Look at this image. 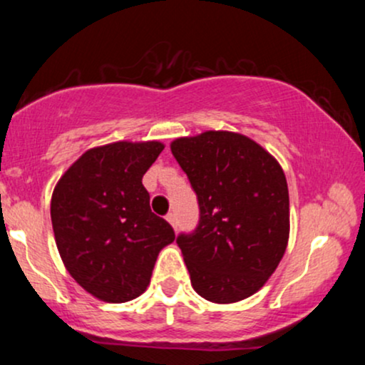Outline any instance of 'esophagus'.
Listing matches in <instances>:
<instances>
[{
  "instance_id": "esophagus-1",
  "label": "esophagus",
  "mask_w": 365,
  "mask_h": 365,
  "mask_svg": "<svg viewBox=\"0 0 365 365\" xmlns=\"http://www.w3.org/2000/svg\"><path fill=\"white\" fill-rule=\"evenodd\" d=\"M166 220H168V223L173 226V228H177V215H175V212H168V215H166Z\"/></svg>"
}]
</instances>
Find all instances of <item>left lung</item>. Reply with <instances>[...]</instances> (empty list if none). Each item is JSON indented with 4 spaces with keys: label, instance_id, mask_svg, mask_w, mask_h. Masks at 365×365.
<instances>
[{
    "label": "left lung",
    "instance_id": "obj_1",
    "mask_svg": "<svg viewBox=\"0 0 365 365\" xmlns=\"http://www.w3.org/2000/svg\"><path fill=\"white\" fill-rule=\"evenodd\" d=\"M199 202V223L177 244L194 290L216 304L244 300L267 282L290 233L282 166L249 137L209 132L171 142Z\"/></svg>",
    "mask_w": 365,
    "mask_h": 365
}]
</instances>
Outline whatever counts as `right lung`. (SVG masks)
<instances>
[{
  "label": "right lung",
  "mask_w": 365,
  "mask_h": 365,
  "mask_svg": "<svg viewBox=\"0 0 365 365\" xmlns=\"http://www.w3.org/2000/svg\"><path fill=\"white\" fill-rule=\"evenodd\" d=\"M163 149L156 140L89 149L54 187L51 221L65 267L104 302L144 293L159 250L175 240L168 221L150 211L142 185Z\"/></svg>",
  "instance_id": "obj_1"
}]
</instances>
